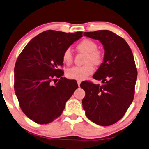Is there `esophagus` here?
Wrapping results in <instances>:
<instances>
[{"mask_svg":"<svg viewBox=\"0 0 149 149\" xmlns=\"http://www.w3.org/2000/svg\"><path fill=\"white\" fill-rule=\"evenodd\" d=\"M77 82H78V86H80V83H81V81H79V80H78V81H77Z\"/></svg>","mask_w":149,"mask_h":149,"instance_id":"34e87169","label":"esophagus"}]
</instances>
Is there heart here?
Listing matches in <instances>:
<instances>
[{
  "label": "heart",
  "instance_id": "b5f03b06",
  "mask_svg": "<svg viewBox=\"0 0 149 149\" xmlns=\"http://www.w3.org/2000/svg\"><path fill=\"white\" fill-rule=\"evenodd\" d=\"M77 50L85 54L84 66L75 67L67 71L66 76L71 80H84L93 74L95 71L93 65L100 66L104 61V53L97 49V44L94 41L84 39L76 45ZM63 61L65 65L69 66L73 63V56L70 49H66L63 54Z\"/></svg>",
  "mask_w": 149,
  "mask_h": 149
}]
</instances>
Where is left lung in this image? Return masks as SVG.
I'll return each mask as SVG.
<instances>
[{
    "mask_svg": "<svg viewBox=\"0 0 149 149\" xmlns=\"http://www.w3.org/2000/svg\"><path fill=\"white\" fill-rule=\"evenodd\" d=\"M84 36L100 41L105 54L93 76L103 84L88 81L80 84L86 93L83 109L94 123L111 125L124 116L134 100L138 72L132 51L124 39L108 30L85 32Z\"/></svg>",
    "mask_w": 149,
    "mask_h": 149,
    "instance_id": "8db88e82",
    "label": "left lung"
}]
</instances>
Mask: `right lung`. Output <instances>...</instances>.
<instances>
[{"label":"right lung","mask_w":149,"mask_h":149,"mask_svg":"<svg viewBox=\"0 0 149 149\" xmlns=\"http://www.w3.org/2000/svg\"><path fill=\"white\" fill-rule=\"evenodd\" d=\"M82 37V32L66 33L48 30L32 39L22 51L14 68V90L21 110L38 124L61 116L67 101L78 88L63 78V54Z\"/></svg>","instance_id":"add662e5"}]
</instances>
